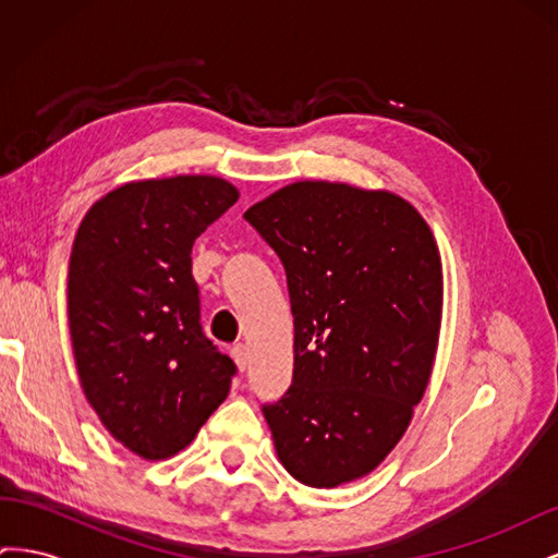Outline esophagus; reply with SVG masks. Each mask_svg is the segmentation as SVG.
<instances>
[{
    "label": "esophagus",
    "instance_id": "34e87169",
    "mask_svg": "<svg viewBox=\"0 0 558 558\" xmlns=\"http://www.w3.org/2000/svg\"><path fill=\"white\" fill-rule=\"evenodd\" d=\"M232 359H234V363H238L240 369H246V365H248V349H246V344H234L232 347Z\"/></svg>",
    "mask_w": 558,
    "mask_h": 558
}]
</instances>
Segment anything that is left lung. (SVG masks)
Instances as JSON below:
<instances>
[{
  "instance_id": "8db88e82",
  "label": "left lung",
  "mask_w": 558,
  "mask_h": 558,
  "mask_svg": "<svg viewBox=\"0 0 558 558\" xmlns=\"http://www.w3.org/2000/svg\"><path fill=\"white\" fill-rule=\"evenodd\" d=\"M246 221L275 248L293 312V381L263 404L279 461L314 488L373 472L424 398L442 320V263L402 197L298 181Z\"/></svg>"
}]
</instances>
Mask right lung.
<instances>
[{
    "label": "right lung",
    "instance_id": "obj_1",
    "mask_svg": "<svg viewBox=\"0 0 558 558\" xmlns=\"http://www.w3.org/2000/svg\"><path fill=\"white\" fill-rule=\"evenodd\" d=\"M240 193L218 177L121 185L83 218L66 277L78 379L118 442L146 461L191 445L238 365L202 332L195 240Z\"/></svg>",
    "mask_w": 558,
    "mask_h": 558
}]
</instances>
